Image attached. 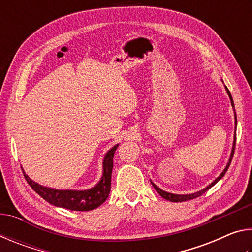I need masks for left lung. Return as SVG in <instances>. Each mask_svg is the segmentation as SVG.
Segmentation results:
<instances>
[{
    "mask_svg": "<svg viewBox=\"0 0 252 252\" xmlns=\"http://www.w3.org/2000/svg\"><path fill=\"white\" fill-rule=\"evenodd\" d=\"M224 88H225V91H227L228 95H229V97H230V101H231V105H232L233 111H234V125H236V126H237V116H236V110H234V104H233V100H232L231 93H230V91L228 90V88L225 87V85H224ZM234 147H236V132H234V138H233V146H232L231 155H230V158H229V162H228V163H227V165H225L224 170H223L222 172H221L220 176H219L218 178H217L215 181L211 182L210 185L207 186L206 188H203L202 190L198 191V192L190 193V194H174V193H170V192H167V191H163V190H161L159 187H157V186L155 185V183H153V182L151 181L152 186H153V188H155V189L157 190V192L159 193L162 198L165 199V200H169V201H171V202H182V201H188V200H192V199H194V198H198V197H200V195H202L204 192H207V191H208L209 189H210V188H212L213 186H215L216 183L218 182V181L220 180V179L224 176L225 172H227V170H228V168H229V165H230V163H231V160H232V157H233V153H234Z\"/></svg>",
    "mask_w": 252,
    "mask_h": 252,
    "instance_id": "left-lung-1",
    "label": "left lung"
}]
</instances>
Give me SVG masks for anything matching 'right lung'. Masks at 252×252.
Instances as JSON below:
<instances>
[{
  "instance_id": "obj_1",
  "label": "right lung",
  "mask_w": 252,
  "mask_h": 252,
  "mask_svg": "<svg viewBox=\"0 0 252 252\" xmlns=\"http://www.w3.org/2000/svg\"><path fill=\"white\" fill-rule=\"evenodd\" d=\"M119 144L106 152L103 159V173L101 180L88 190H58L46 188L34 182L23 171L25 180L31 186L37 194H40L45 201L55 207L69 209L73 211H89L100 207L109 197L111 189V174L113 169V156Z\"/></svg>"
}]
</instances>
